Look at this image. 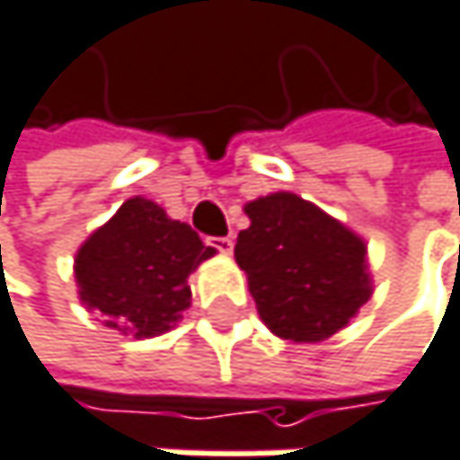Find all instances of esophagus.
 I'll return each mask as SVG.
<instances>
[{
    "label": "esophagus",
    "mask_w": 460,
    "mask_h": 460,
    "mask_svg": "<svg viewBox=\"0 0 460 460\" xmlns=\"http://www.w3.org/2000/svg\"><path fill=\"white\" fill-rule=\"evenodd\" d=\"M207 245L215 248L217 253H232L234 240H232V237H207Z\"/></svg>",
    "instance_id": "obj_1"
}]
</instances>
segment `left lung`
Returning a JSON list of instances; mask_svg holds the SVG:
<instances>
[{"mask_svg":"<svg viewBox=\"0 0 460 460\" xmlns=\"http://www.w3.org/2000/svg\"><path fill=\"white\" fill-rule=\"evenodd\" d=\"M234 259L248 275L261 321L283 340L321 342L369 302L367 245L296 193L245 207Z\"/></svg>","mask_w":460,"mask_h":460,"instance_id":"obj_1","label":"left lung"}]
</instances>
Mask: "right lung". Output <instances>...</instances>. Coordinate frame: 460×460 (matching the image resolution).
I'll return each mask as SVG.
<instances>
[{"label": "right lung", "mask_w": 460, "mask_h": 460, "mask_svg": "<svg viewBox=\"0 0 460 460\" xmlns=\"http://www.w3.org/2000/svg\"><path fill=\"white\" fill-rule=\"evenodd\" d=\"M212 253L188 223L134 196L77 251L80 299L110 329L131 337L164 334L190 305L188 275Z\"/></svg>", "instance_id": "1"}]
</instances>
